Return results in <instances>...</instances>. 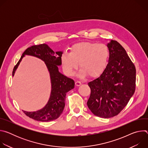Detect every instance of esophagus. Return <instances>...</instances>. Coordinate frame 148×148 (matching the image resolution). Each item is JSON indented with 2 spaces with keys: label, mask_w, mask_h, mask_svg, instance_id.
I'll return each instance as SVG.
<instances>
[{
  "label": "esophagus",
  "mask_w": 148,
  "mask_h": 148,
  "mask_svg": "<svg viewBox=\"0 0 148 148\" xmlns=\"http://www.w3.org/2000/svg\"><path fill=\"white\" fill-rule=\"evenodd\" d=\"M75 86H81V82H80V81H75Z\"/></svg>",
  "instance_id": "esophagus-1"
}]
</instances>
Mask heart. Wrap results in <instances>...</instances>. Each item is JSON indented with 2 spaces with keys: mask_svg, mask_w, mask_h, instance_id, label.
<instances>
[{
  "mask_svg": "<svg viewBox=\"0 0 148 148\" xmlns=\"http://www.w3.org/2000/svg\"><path fill=\"white\" fill-rule=\"evenodd\" d=\"M109 55V49L106 45L86 41L74 45L70 53L62 54L61 60L63 70L67 75H74L79 63L80 77L87 75L95 77L106 67Z\"/></svg>",
  "mask_w": 148,
  "mask_h": 148,
  "instance_id": "1",
  "label": "heart"
}]
</instances>
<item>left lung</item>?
Masks as SVG:
<instances>
[{"instance_id":"obj_1","label":"left lung","mask_w":148,"mask_h":148,"mask_svg":"<svg viewBox=\"0 0 148 148\" xmlns=\"http://www.w3.org/2000/svg\"><path fill=\"white\" fill-rule=\"evenodd\" d=\"M110 57L106 68L88 82L91 95L87 106L96 116L109 118L119 114L134 95L136 69L124 48L115 40L107 45Z\"/></svg>"}]
</instances>
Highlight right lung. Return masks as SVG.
<instances>
[{"label": "right lung", "mask_w": 148, "mask_h": 148, "mask_svg": "<svg viewBox=\"0 0 148 148\" xmlns=\"http://www.w3.org/2000/svg\"><path fill=\"white\" fill-rule=\"evenodd\" d=\"M62 54L61 51L54 53L46 44L34 45L27 48L24 51L14 67L13 76L25 55H30L44 61L50 73L51 92L49 100L46 106L40 110L36 112L23 111L30 118L41 122L50 121L57 119L64 110L66 94L74 88L75 84L73 79L62 75L58 71V66L61 64Z\"/></svg>", "instance_id": "obj_1"}]
</instances>
